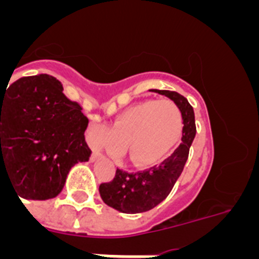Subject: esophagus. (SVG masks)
Listing matches in <instances>:
<instances>
[{"mask_svg":"<svg viewBox=\"0 0 259 259\" xmlns=\"http://www.w3.org/2000/svg\"><path fill=\"white\" fill-rule=\"evenodd\" d=\"M100 157H101V154H100V153H98V152H93V154H92V157H91V159H92V161L95 162V161H97V159Z\"/></svg>","mask_w":259,"mask_h":259,"instance_id":"34e87169","label":"esophagus"}]
</instances>
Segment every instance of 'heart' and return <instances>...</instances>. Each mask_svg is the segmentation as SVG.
Listing matches in <instances>:
<instances>
[{"instance_id":"b5f03b06","label":"heart","mask_w":259,"mask_h":259,"mask_svg":"<svg viewBox=\"0 0 259 259\" xmlns=\"http://www.w3.org/2000/svg\"><path fill=\"white\" fill-rule=\"evenodd\" d=\"M183 132V115L171 100H145L119 114L113 127L93 123L88 141L95 149L122 155L128 144L130 158L137 166L162 161L178 144Z\"/></svg>"}]
</instances>
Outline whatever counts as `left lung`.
I'll list each match as a JSON object with an SVG mask.
<instances>
[{
	"label": "left lung",
	"instance_id": "obj_1",
	"mask_svg": "<svg viewBox=\"0 0 259 259\" xmlns=\"http://www.w3.org/2000/svg\"><path fill=\"white\" fill-rule=\"evenodd\" d=\"M150 92L166 96L180 109L184 124L182 143L159 166L132 174L118 168L113 182L100 185V194L107 206L125 214L149 211L170 194L182 175L188 159L189 148L196 136L193 107L184 96L172 91L159 89H150Z\"/></svg>",
	"mask_w": 259,
	"mask_h": 259
}]
</instances>
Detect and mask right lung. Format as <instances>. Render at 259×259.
<instances>
[{"label":"right lung","instance_id":"add662e5","mask_svg":"<svg viewBox=\"0 0 259 259\" xmlns=\"http://www.w3.org/2000/svg\"><path fill=\"white\" fill-rule=\"evenodd\" d=\"M87 127L81 107L50 75L20 77L0 89V180L4 172L26 200L57 197L71 167L92 154Z\"/></svg>","mask_w":259,"mask_h":259}]
</instances>
